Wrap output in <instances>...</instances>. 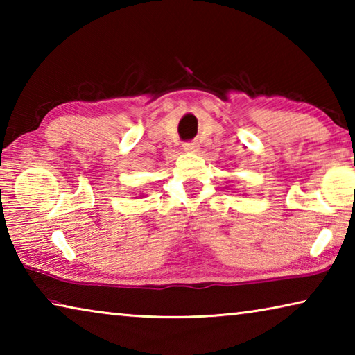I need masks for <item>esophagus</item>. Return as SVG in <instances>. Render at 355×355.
<instances>
[{
	"label": "esophagus",
	"mask_w": 355,
	"mask_h": 355,
	"mask_svg": "<svg viewBox=\"0 0 355 355\" xmlns=\"http://www.w3.org/2000/svg\"><path fill=\"white\" fill-rule=\"evenodd\" d=\"M199 142H196V141H192V142H184L183 144V150L184 152H188V153H196V152H199Z\"/></svg>",
	"instance_id": "obj_1"
}]
</instances>
